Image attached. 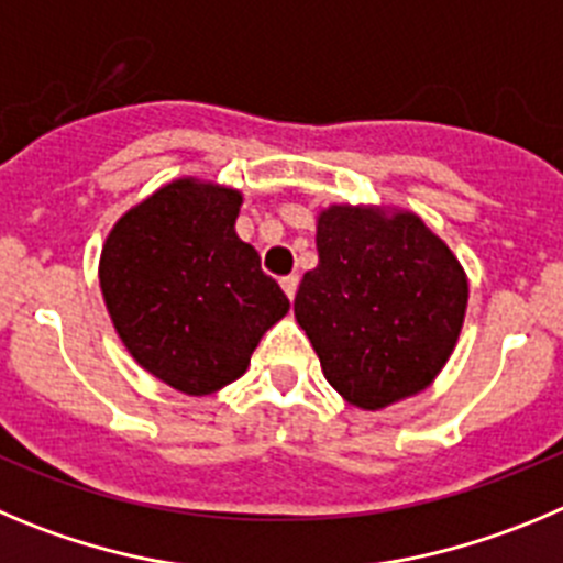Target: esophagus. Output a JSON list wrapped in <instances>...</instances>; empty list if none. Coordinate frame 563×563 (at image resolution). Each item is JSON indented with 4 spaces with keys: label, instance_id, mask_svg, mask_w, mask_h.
I'll list each match as a JSON object with an SVG mask.
<instances>
[{
    "label": "esophagus",
    "instance_id": "34e87169",
    "mask_svg": "<svg viewBox=\"0 0 563 563\" xmlns=\"http://www.w3.org/2000/svg\"><path fill=\"white\" fill-rule=\"evenodd\" d=\"M282 290L287 292V298H296V290H298V276H285L282 278Z\"/></svg>",
    "mask_w": 563,
    "mask_h": 563
}]
</instances>
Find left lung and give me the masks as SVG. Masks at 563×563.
Segmentation results:
<instances>
[{
	"mask_svg": "<svg viewBox=\"0 0 563 563\" xmlns=\"http://www.w3.org/2000/svg\"><path fill=\"white\" fill-rule=\"evenodd\" d=\"M468 287L452 251L416 214L332 206L296 321L340 396L365 410L419 394L450 360Z\"/></svg>",
	"mask_w": 563,
	"mask_h": 563,
	"instance_id": "8db88e82",
	"label": "left lung"
}]
</instances>
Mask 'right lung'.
Instances as JSON below:
<instances>
[{"instance_id":"add662e5","label":"right lung","mask_w":563,"mask_h":563,"mask_svg":"<svg viewBox=\"0 0 563 563\" xmlns=\"http://www.w3.org/2000/svg\"><path fill=\"white\" fill-rule=\"evenodd\" d=\"M240 203L234 189L175 180L128 211L102 247V298L122 343L180 394L234 383L290 309L236 236Z\"/></svg>"}]
</instances>
